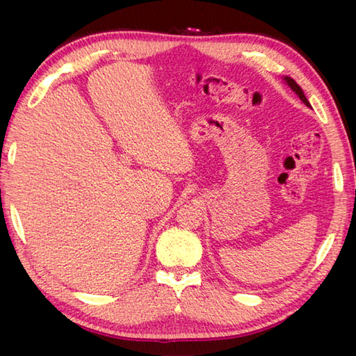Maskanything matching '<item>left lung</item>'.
Wrapping results in <instances>:
<instances>
[{
	"instance_id": "obj_1",
	"label": "left lung",
	"mask_w": 356,
	"mask_h": 356,
	"mask_svg": "<svg viewBox=\"0 0 356 356\" xmlns=\"http://www.w3.org/2000/svg\"><path fill=\"white\" fill-rule=\"evenodd\" d=\"M286 81H287V84H289V86H291V88L293 89V91H295V94H297V95H298V97L301 99V102H303V104H305V105H308V106H311V105H309V102H308V99H306V97H305V94H303V89H301V88L298 86V84H297V83H295V81L292 80V78H291V76H286Z\"/></svg>"
}]
</instances>
